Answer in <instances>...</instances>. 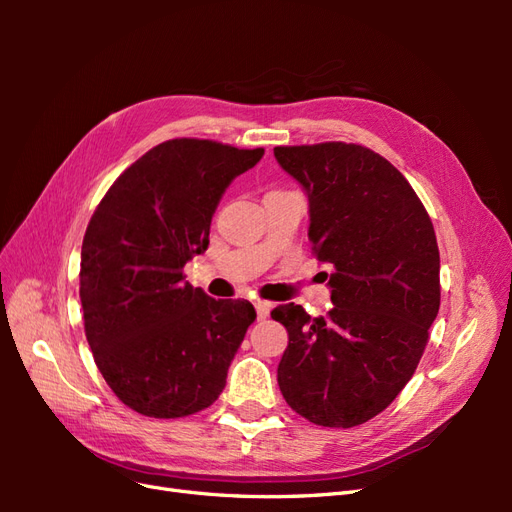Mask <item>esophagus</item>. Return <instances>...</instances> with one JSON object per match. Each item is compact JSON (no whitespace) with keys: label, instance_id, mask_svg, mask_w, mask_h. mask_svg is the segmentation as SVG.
I'll return each mask as SVG.
<instances>
[{"label":"esophagus","instance_id":"esophagus-1","mask_svg":"<svg viewBox=\"0 0 512 512\" xmlns=\"http://www.w3.org/2000/svg\"><path fill=\"white\" fill-rule=\"evenodd\" d=\"M256 314H258V320H265L271 312V303L269 301H256Z\"/></svg>","mask_w":512,"mask_h":512}]
</instances>
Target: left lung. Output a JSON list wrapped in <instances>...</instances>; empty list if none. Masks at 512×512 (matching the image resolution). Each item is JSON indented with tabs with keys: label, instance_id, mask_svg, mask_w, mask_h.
Here are the masks:
<instances>
[{
	"label": "left lung",
	"instance_id": "obj_1",
	"mask_svg": "<svg viewBox=\"0 0 512 512\" xmlns=\"http://www.w3.org/2000/svg\"><path fill=\"white\" fill-rule=\"evenodd\" d=\"M309 198V239L329 262L327 316L277 305L288 331L277 367L286 404L322 427H356L401 393L440 309L436 232L408 179L354 143L275 147Z\"/></svg>",
	"mask_w": 512,
	"mask_h": 512
}]
</instances>
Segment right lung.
I'll return each instance as SVG.
<instances>
[{"label": "right lung", "mask_w": 512, "mask_h": 512, "mask_svg": "<svg viewBox=\"0 0 512 512\" xmlns=\"http://www.w3.org/2000/svg\"><path fill=\"white\" fill-rule=\"evenodd\" d=\"M262 153L173 138L123 170L91 215L79 273L85 335L106 384L138 414L190 416L226 386L256 312L183 282V267L207 250L228 183Z\"/></svg>", "instance_id": "right-lung-1"}]
</instances>
